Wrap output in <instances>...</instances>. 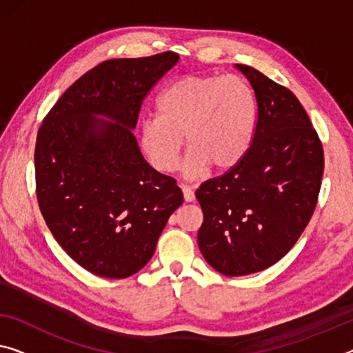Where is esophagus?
Here are the masks:
<instances>
[{
	"mask_svg": "<svg viewBox=\"0 0 353 353\" xmlns=\"http://www.w3.org/2000/svg\"><path fill=\"white\" fill-rule=\"evenodd\" d=\"M181 192H183V197H184V200H186V202H194L195 200V194H194V191L189 186H186V184H181Z\"/></svg>",
	"mask_w": 353,
	"mask_h": 353,
	"instance_id": "obj_1",
	"label": "esophagus"
}]
</instances>
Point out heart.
<instances>
[{
  "mask_svg": "<svg viewBox=\"0 0 353 353\" xmlns=\"http://www.w3.org/2000/svg\"><path fill=\"white\" fill-rule=\"evenodd\" d=\"M256 124L257 99L245 79L189 74L159 94L158 115L140 123L139 143L154 170L170 173L186 137L183 172L194 178L210 165L218 172L235 167L251 148Z\"/></svg>",
  "mask_w": 353,
  "mask_h": 353,
  "instance_id": "b5f03b06",
  "label": "heart"
}]
</instances>
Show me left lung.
Listing matches in <instances>:
<instances>
[{"label":"left lung","mask_w":353,"mask_h":353,"mask_svg":"<svg viewBox=\"0 0 353 353\" xmlns=\"http://www.w3.org/2000/svg\"><path fill=\"white\" fill-rule=\"evenodd\" d=\"M257 99L251 148L224 175L195 191L203 211L199 248L225 276L257 273L283 259L306 229L323 175V146L285 86L246 64Z\"/></svg>","instance_id":"left-lung-1"}]
</instances>
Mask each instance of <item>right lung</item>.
I'll return each mask as SVG.
<instances>
[{
    "label": "right lung",
    "mask_w": 353,
    "mask_h": 353,
    "mask_svg": "<svg viewBox=\"0 0 353 353\" xmlns=\"http://www.w3.org/2000/svg\"><path fill=\"white\" fill-rule=\"evenodd\" d=\"M176 61L175 52L107 59L64 91L37 131L41 213L59 246L102 278L142 270L183 203L176 181L143 159L132 134L146 94Z\"/></svg>",
    "instance_id": "1"
}]
</instances>
